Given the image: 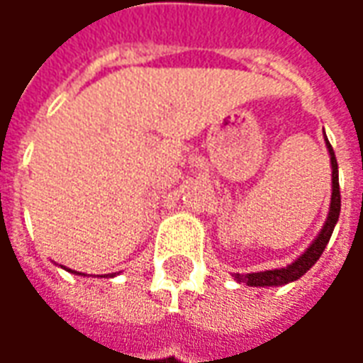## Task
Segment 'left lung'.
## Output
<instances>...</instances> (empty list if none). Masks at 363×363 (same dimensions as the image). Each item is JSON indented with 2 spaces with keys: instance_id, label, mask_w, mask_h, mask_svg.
Returning a JSON list of instances; mask_svg holds the SVG:
<instances>
[{
  "instance_id": "left-lung-1",
  "label": "left lung",
  "mask_w": 363,
  "mask_h": 363,
  "mask_svg": "<svg viewBox=\"0 0 363 363\" xmlns=\"http://www.w3.org/2000/svg\"><path fill=\"white\" fill-rule=\"evenodd\" d=\"M326 136V134H324ZM326 148L330 152V162H332V201H330L328 219L322 227L320 235L312 241V245L301 255L296 261L284 267V269H274V271L264 272H249V274H235L237 282H247L249 286H281V284H289V282L301 279L306 271H311L312 264L318 261L320 255L324 253L326 245H328L332 231L336 227V221L340 217V184H338V162L334 156V150L330 146L328 138H326Z\"/></svg>"
}]
</instances>
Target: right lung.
Listing matches in <instances>:
<instances>
[{"mask_svg":"<svg viewBox=\"0 0 363 363\" xmlns=\"http://www.w3.org/2000/svg\"><path fill=\"white\" fill-rule=\"evenodd\" d=\"M69 271H71V269H69ZM72 272H77V271H72ZM77 274H82V272H77Z\"/></svg>","mask_w":363,"mask_h":363,"instance_id":"obj_1","label":"right lung"}]
</instances>
